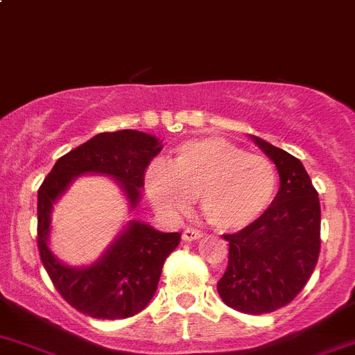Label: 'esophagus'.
<instances>
[{
    "label": "esophagus",
    "instance_id": "1",
    "mask_svg": "<svg viewBox=\"0 0 355 355\" xmlns=\"http://www.w3.org/2000/svg\"><path fill=\"white\" fill-rule=\"evenodd\" d=\"M202 237V232L196 230V228H185L184 234H182V239L187 242H192V241H198V239Z\"/></svg>",
    "mask_w": 355,
    "mask_h": 355
}]
</instances>
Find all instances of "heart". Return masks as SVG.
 I'll list each match as a JSON object with an SVG mask.
<instances>
[{"label":"heart","mask_w":355,"mask_h":355,"mask_svg":"<svg viewBox=\"0 0 355 355\" xmlns=\"http://www.w3.org/2000/svg\"><path fill=\"white\" fill-rule=\"evenodd\" d=\"M144 184L164 213H182L198 196L200 213L211 227L237 232L273 202L278 173L264 156L247 155L221 137H199L178 144L168 166H149Z\"/></svg>","instance_id":"1"}]
</instances>
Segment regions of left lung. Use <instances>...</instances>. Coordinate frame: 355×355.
I'll return each instance as SVG.
<instances>
[{"mask_svg": "<svg viewBox=\"0 0 355 355\" xmlns=\"http://www.w3.org/2000/svg\"><path fill=\"white\" fill-rule=\"evenodd\" d=\"M249 137L275 163L280 189L254 223L223 235L230 252L218 293L232 309L266 314L287 306L313 275L320 256L321 207L300 159L256 135Z\"/></svg>", "mask_w": 355, "mask_h": 355, "instance_id": "obj_1", "label": "left lung"}]
</instances>
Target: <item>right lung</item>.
<instances>
[{
	"label": "right lung",
	"instance_id": "add662e5",
	"mask_svg": "<svg viewBox=\"0 0 355 355\" xmlns=\"http://www.w3.org/2000/svg\"><path fill=\"white\" fill-rule=\"evenodd\" d=\"M161 149L159 139L146 132L127 128L98 134L60 157L37 191L41 261L63 299L87 316L121 320L141 313L155 297L164 259L180 244V234L159 232L132 218L98 259L71 266L49 247L55 204L77 178L103 175L120 187L132 213L141 204L146 168Z\"/></svg>",
	"mask_w": 355,
	"mask_h": 355
}]
</instances>
